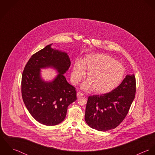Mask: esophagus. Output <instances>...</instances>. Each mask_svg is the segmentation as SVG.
<instances>
[{
	"instance_id": "1",
	"label": "esophagus",
	"mask_w": 155,
	"mask_h": 155,
	"mask_svg": "<svg viewBox=\"0 0 155 155\" xmlns=\"http://www.w3.org/2000/svg\"><path fill=\"white\" fill-rule=\"evenodd\" d=\"M84 95V94L80 91H78L77 92V97H81V96H83Z\"/></svg>"
}]
</instances>
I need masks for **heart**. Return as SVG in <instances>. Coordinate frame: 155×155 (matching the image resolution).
Segmentation results:
<instances>
[{
	"mask_svg": "<svg viewBox=\"0 0 155 155\" xmlns=\"http://www.w3.org/2000/svg\"><path fill=\"white\" fill-rule=\"evenodd\" d=\"M88 71L87 79L82 85L84 89L92 88L97 94H106L116 88L123 81L125 71L120 63L104 54H89L82 61H76L73 67L71 78L78 84Z\"/></svg>",
	"mask_w": 155,
	"mask_h": 155,
	"instance_id": "b5f03b06",
	"label": "heart"
}]
</instances>
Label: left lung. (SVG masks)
Wrapping results in <instances>:
<instances>
[{
  "label": "left lung",
  "mask_w": 155,
  "mask_h": 155,
  "mask_svg": "<svg viewBox=\"0 0 155 155\" xmlns=\"http://www.w3.org/2000/svg\"><path fill=\"white\" fill-rule=\"evenodd\" d=\"M135 91V76L128 74L110 92L89 96L85 114L87 124L100 131L116 128L127 115Z\"/></svg>",
  "instance_id": "left-lung-1"
}]
</instances>
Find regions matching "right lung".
<instances>
[{
  "instance_id": "right-lung-1",
  "label": "right lung",
  "mask_w": 155,
  "mask_h": 155,
  "mask_svg": "<svg viewBox=\"0 0 155 155\" xmlns=\"http://www.w3.org/2000/svg\"><path fill=\"white\" fill-rule=\"evenodd\" d=\"M50 44L34 54L23 70L21 94L25 107L34 119L47 126L62 122L68 106L76 100V88L67 82L63 74L71 63L67 54L54 50ZM52 66L59 74L52 82L40 78V68Z\"/></svg>"
}]
</instances>
